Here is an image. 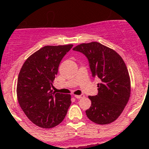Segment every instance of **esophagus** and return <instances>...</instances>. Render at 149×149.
<instances>
[{"instance_id":"1","label":"esophagus","mask_w":149,"mask_h":149,"mask_svg":"<svg viewBox=\"0 0 149 149\" xmlns=\"http://www.w3.org/2000/svg\"><path fill=\"white\" fill-rule=\"evenodd\" d=\"M74 97H75L76 98H77V99H81V98H84V95H74Z\"/></svg>"}]
</instances>
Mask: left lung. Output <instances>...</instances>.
Here are the masks:
<instances>
[{"label": "left lung", "instance_id": "8db88e82", "mask_svg": "<svg viewBox=\"0 0 149 149\" xmlns=\"http://www.w3.org/2000/svg\"><path fill=\"white\" fill-rule=\"evenodd\" d=\"M86 56L93 77L99 78L98 94L89 96L92 104L87 117L98 125H107L121 115L131 95V81L125 63L114 50L97 42L73 48Z\"/></svg>", "mask_w": 149, "mask_h": 149}]
</instances>
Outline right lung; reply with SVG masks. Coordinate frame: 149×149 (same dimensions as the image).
<instances>
[{
	"mask_svg": "<svg viewBox=\"0 0 149 149\" xmlns=\"http://www.w3.org/2000/svg\"><path fill=\"white\" fill-rule=\"evenodd\" d=\"M73 45H47L27 59L17 83V98L21 108L33 123L51 128L61 123L70 107V95L55 93L53 81L63 56Z\"/></svg>",
	"mask_w": 149,
	"mask_h": 149,
	"instance_id": "obj_1",
	"label": "right lung"
}]
</instances>
